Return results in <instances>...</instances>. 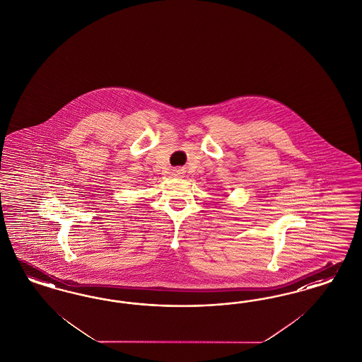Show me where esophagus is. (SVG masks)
I'll list each match as a JSON object with an SVG mask.
<instances>
[{"label":"esophagus","mask_w":362,"mask_h":362,"mask_svg":"<svg viewBox=\"0 0 362 362\" xmlns=\"http://www.w3.org/2000/svg\"><path fill=\"white\" fill-rule=\"evenodd\" d=\"M183 174H185V171H183V170H180V168H176V170H174V173H173L175 177H182Z\"/></svg>","instance_id":"esophagus-1"}]
</instances>
